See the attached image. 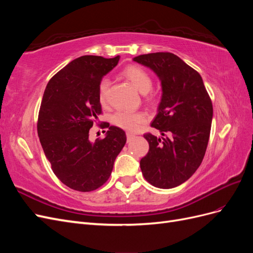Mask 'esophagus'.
Listing matches in <instances>:
<instances>
[{"label": "esophagus", "instance_id": "esophagus-1", "mask_svg": "<svg viewBox=\"0 0 253 253\" xmlns=\"http://www.w3.org/2000/svg\"><path fill=\"white\" fill-rule=\"evenodd\" d=\"M135 137V135L134 134H132V133H126V139H127V142H129L131 141L133 138Z\"/></svg>", "mask_w": 253, "mask_h": 253}]
</instances>
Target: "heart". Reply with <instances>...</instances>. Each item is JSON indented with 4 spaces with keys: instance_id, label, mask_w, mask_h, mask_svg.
<instances>
[{
    "instance_id": "obj_1",
    "label": "heart",
    "mask_w": 253,
    "mask_h": 253,
    "mask_svg": "<svg viewBox=\"0 0 253 253\" xmlns=\"http://www.w3.org/2000/svg\"><path fill=\"white\" fill-rule=\"evenodd\" d=\"M122 75L131 81L133 85L138 89L141 94H147L152 88L153 80L151 75L144 70V68L131 65L127 66L126 70L122 72ZM110 86V81L104 78L99 84V101L101 104H105L108 101V90ZM113 124L124 128L126 131L134 132L139 126L144 121V115L142 113H133L127 111H118L113 115L112 118Z\"/></svg>"
}]
</instances>
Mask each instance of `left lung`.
<instances>
[{"instance_id": "8db88e82", "label": "left lung", "mask_w": 253, "mask_h": 253, "mask_svg": "<svg viewBox=\"0 0 253 253\" xmlns=\"http://www.w3.org/2000/svg\"><path fill=\"white\" fill-rule=\"evenodd\" d=\"M154 72L162 82V100L151 126L163 137L144 134L149 152L140 160L142 175L160 189L175 188L201 166L208 145L213 106L201 75L171 52L133 59Z\"/></svg>"}]
</instances>
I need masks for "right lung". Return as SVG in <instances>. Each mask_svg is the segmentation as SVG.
Instances as JSON below:
<instances>
[{"mask_svg": "<svg viewBox=\"0 0 253 253\" xmlns=\"http://www.w3.org/2000/svg\"><path fill=\"white\" fill-rule=\"evenodd\" d=\"M119 59L79 57L53 76L44 90L37 126L44 154L57 177L80 192L94 191L109 179L126 141L124 129L108 122L102 125L109 127L103 139H88L102 113L99 84Z\"/></svg>", "mask_w": 253, "mask_h": 253, "instance_id": "1", "label": "right lung"}]
</instances>
